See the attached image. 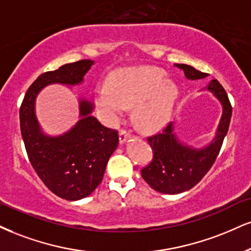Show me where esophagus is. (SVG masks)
<instances>
[{
  "label": "esophagus",
  "mask_w": 251,
  "mask_h": 251,
  "mask_svg": "<svg viewBox=\"0 0 251 251\" xmlns=\"http://www.w3.org/2000/svg\"><path fill=\"white\" fill-rule=\"evenodd\" d=\"M130 137V134H129L128 131L126 130H120V134H119V138H120V143H125V142L128 140V138Z\"/></svg>",
  "instance_id": "34e87169"
}]
</instances>
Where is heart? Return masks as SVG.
Here are the masks:
<instances>
[{"label":"heart","instance_id":"b5f03b06","mask_svg":"<svg viewBox=\"0 0 251 251\" xmlns=\"http://www.w3.org/2000/svg\"><path fill=\"white\" fill-rule=\"evenodd\" d=\"M178 87L166 73L153 67L120 70L109 83L95 91V103L106 122H115L126 107L134 106L135 123L144 131H156L168 123L178 99Z\"/></svg>","mask_w":251,"mask_h":251}]
</instances>
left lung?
Here are the masks:
<instances>
[{
  "label": "left lung",
  "instance_id": "obj_1",
  "mask_svg": "<svg viewBox=\"0 0 251 251\" xmlns=\"http://www.w3.org/2000/svg\"><path fill=\"white\" fill-rule=\"evenodd\" d=\"M175 66L184 71L187 79L198 80L207 76V73L200 72L190 65L176 64ZM206 88L222 104V116L214 140L200 149L188 147L182 144L173 132V123H170L159 134L148 137L153 158L141 170V175L154 191L178 194L191 190L209 171L220 152L229 128L231 104L225 88L216 79L211 80Z\"/></svg>",
  "mask_w": 251,
  "mask_h": 251
}]
</instances>
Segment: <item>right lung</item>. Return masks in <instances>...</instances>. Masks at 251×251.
I'll list each match as a JSON object with an SVG mask.
<instances>
[{"label":"right lung","instance_id":"obj_1","mask_svg":"<svg viewBox=\"0 0 251 251\" xmlns=\"http://www.w3.org/2000/svg\"><path fill=\"white\" fill-rule=\"evenodd\" d=\"M93 64L83 59L40 74L20 109L22 137L31 165L52 193L70 201L88 197L100 185L108 159L119 145V135L92 116L93 104L86 99H80V120L71 130L45 135L37 121L35 102L38 93L51 83H81Z\"/></svg>","mask_w":251,"mask_h":251}]
</instances>
